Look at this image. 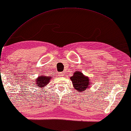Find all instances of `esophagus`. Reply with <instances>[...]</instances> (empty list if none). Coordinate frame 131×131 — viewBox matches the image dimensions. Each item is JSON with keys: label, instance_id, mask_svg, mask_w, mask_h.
Listing matches in <instances>:
<instances>
[{"label": "esophagus", "instance_id": "1", "mask_svg": "<svg viewBox=\"0 0 131 131\" xmlns=\"http://www.w3.org/2000/svg\"><path fill=\"white\" fill-rule=\"evenodd\" d=\"M60 74H61V76L63 75V73H60Z\"/></svg>", "mask_w": 131, "mask_h": 131}]
</instances>
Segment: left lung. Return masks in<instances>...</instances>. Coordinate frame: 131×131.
I'll return each mask as SVG.
<instances>
[{
	"instance_id": "1",
	"label": "left lung",
	"mask_w": 131,
	"mask_h": 131,
	"mask_svg": "<svg viewBox=\"0 0 131 131\" xmlns=\"http://www.w3.org/2000/svg\"><path fill=\"white\" fill-rule=\"evenodd\" d=\"M70 79L72 81V83L74 86V88L79 92H82L88 88H89V78L84 76L80 72H76L74 73L73 76L70 78Z\"/></svg>"
}]
</instances>
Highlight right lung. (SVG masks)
<instances>
[{"mask_svg": "<svg viewBox=\"0 0 131 131\" xmlns=\"http://www.w3.org/2000/svg\"><path fill=\"white\" fill-rule=\"evenodd\" d=\"M50 79H51V77H46L42 75L37 79L36 83L38 84L39 87H45V85L48 83Z\"/></svg>", "mask_w": 131, "mask_h": 131, "instance_id": "obj_1", "label": "right lung"}]
</instances>
